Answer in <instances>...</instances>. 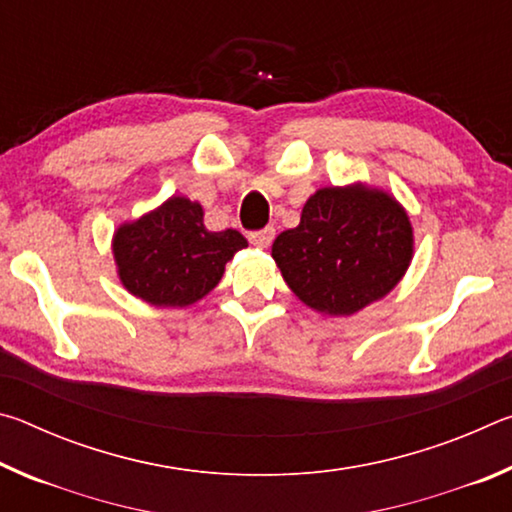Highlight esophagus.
I'll return each mask as SVG.
<instances>
[{
    "label": "esophagus",
    "instance_id": "obj_1",
    "mask_svg": "<svg viewBox=\"0 0 512 512\" xmlns=\"http://www.w3.org/2000/svg\"><path fill=\"white\" fill-rule=\"evenodd\" d=\"M273 237H275V228H271V225H266V228H262V230L250 232L248 241L253 246H257V248H268V246H271Z\"/></svg>",
    "mask_w": 512,
    "mask_h": 512
}]
</instances>
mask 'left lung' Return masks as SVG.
<instances>
[{
	"instance_id": "left-lung-1",
	"label": "left lung",
	"mask_w": 512,
	"mask_h": 512,
	"mask_svg": "<svg viewBox=\"0 0 512 512\" xmlns=\"http://www.w3.org/2000/svg\"><path fill=\"white\" fill-rule=\"evenodd\" d=\"M413 230L393 196L325 187L302 207L300 225L273 241L284 282L307 307L350 316L384 298L409 268Z\"/></svg>"
}]
</instances>
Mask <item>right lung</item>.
Listing matches in <instances>:
<instances>
[{
  "label": "right lung",
  "mask_w": 512,
  "mask_h": 512,
  "mask_svg": "<svg viewBox=\"0 0 512 512\" xmlns=\"http://www.w3.org/2000/svg\"><path fill=\"white\" fill-rule=\"evenodd\" d=\"M246 246L237 230H207L203 207L183 196L121 225L112 239L121 284L155 307H187L201 300Z\"/></svg>",
  "instance_id": "add662e5"
}]
</instances>
